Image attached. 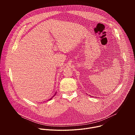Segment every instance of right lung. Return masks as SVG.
I'll use <instances>...</instances> for the list:
<instances>
[{"label":"right lung","mask_w":135,"mask_h":135,"mask_svg":"<svg viewBox=\"0 0 135 135\" xmlns=\"http://www.w3.org/2000/svg\"><path fill=\"white\" fill-rule=\"evenodd\" d=\"M56 93H55V94H54V95H53V97H52V98H50V99H49V100H51V99H52V98H53V97H54V96H55V94H56Z\"/></svg>","instance_id":"obj_1"}]
</instances>
